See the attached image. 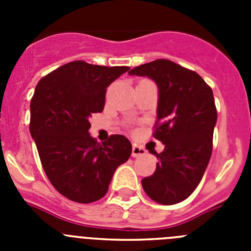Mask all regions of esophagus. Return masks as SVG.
<instances>
[{
	"mask_svg": "<svg viewBox=\"0 0 251 251\" xmlns=\"http://www.w3.org/2000/svg\"><path fill=\"white\" fill-rule=\"evenodd\" d=\"M146 153H147V151H146L143 147H141V146L134 145V146H133V147H132V157H142V156H146Z\"/></svg>",
	"mask_w": 251,
	"mask_h": 251,
	"instance_id": "1",
	"label": "esophagus"
}]
</instances>
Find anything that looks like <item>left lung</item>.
<instances>
[{
    "instance_id": "8db88e82",
    "label": "left lung",
    "mask_w": 251,
    "mask_h": 251,
    "mask_svg": "<svg viewBox=\"0 0 251 251\" xmlns=\"http://www.w3.org/2000/svg\"><path fill=\"white\" fill-rule=\"evenodd\" d=\"M129 75L152 79L158 88L154 138L165 145L154 174L142 179L146 194L162 205L186 200L199 186L212 152L217 112L211 88L195 72L158 59Z\"/></svg>"
}]
</instances>
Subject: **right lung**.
I'll return each mask as SVG.
<instances>
[{
  "label": "right lung",
  "mask_w": 251,
  "mask_h": 251,
  "mask_svg": "<svg viewBox=\"0 0 251 251\" xmlns=\"http://www.w3.org/2000/svg\"><path fill=\"white\" fill-rule=\"evenodd\" d=\"M128 69L73 61L43 77L35 89L31 137L51 185L69 200L101 199L115 170L132 153L124 136L113 134L100 145L89 133V118L104 109L106 88Z\"/></svg>",
  "instance_id": "right-lung-1"
}]
</instances>
